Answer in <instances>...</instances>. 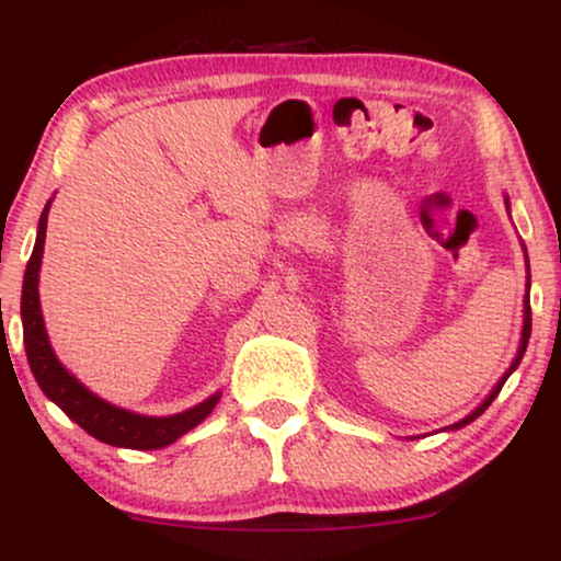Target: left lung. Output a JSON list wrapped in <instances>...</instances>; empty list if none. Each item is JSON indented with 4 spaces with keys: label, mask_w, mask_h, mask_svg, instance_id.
<instances>
[{
    "label": "left lung",
    "mask_w": 561,
    "mask_h": 561,
    "mask_svg": "<svg viewBox=\"0 0 561 561\" xmlns=\"http://www.w3.org/2000/svg\"><path fill=\"white\" fill-rule=\"evenodd\" d=\"M506 205H508V199H506ZM527 289H530V279H527ZM523 313H525V321H523V340H519V351H517V358H514L512 366H508V371H506V375L501 377L499 382H495V388L491 390V396H488L485 401H482V403L478 405V409L472 411V414L465 416V420H461V422L450 424L448 430H459V427H465V424H469V422H474V420H478V416L482 414V411H485L488 405L493 403V398L499 396L501 388H504V382H506V379H508V375H512V371L517 369V366H519V362H523V356H525V347H527V340H530V298H527V295H525V311H523Z\"/></svg>",
    "instance_id": "left-lung-1"
}]
</instances>
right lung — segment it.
<instances>
[{"label":"right lung","instance_id":"obj_1","mask_svg":"<svg viewBox=\"0 0 561 561\" xmlns=\"http://www.w3.org/2000/svg\"><path fill=\"white\" fill-rule=\"evenodd\" d=\"M47 214L49 203L44 205V214L38 218L36 244L31 253L28 266L23 276V295H21V319H23V343L28 366L34 371L38 388L49 401L60 405L62 411L73 420L79 427L87 430L96 440L107 443L115 448H134V450H152L165 448L173 440H179L192 427H197L210 411L216 409L221 392L210 396L208 401L192 405L173 416H145L134 414V411L118 409V405L102 401L92 390L83 388L70 371L57 362L53 345H49L47 330H44L42 302H38V268H42L44 253V237H47Z\"/></svg>","mask_w":561,"mask_h":561}]
</instances>
